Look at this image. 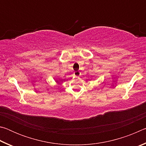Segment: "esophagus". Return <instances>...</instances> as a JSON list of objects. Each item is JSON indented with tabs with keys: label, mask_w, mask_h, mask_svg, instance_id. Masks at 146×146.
<instances>
[{
	"label": "esophagus",
	"mask_w": 146,
	"mask_h": 146,
	"mask_svg": "<svg viewBox=\"0 0 146 146\" xmlns=\"http://www.w3.org/2000/svg\"><path fill=\"white\" fill-rule=\"evenodd\" d=\"M74 75L76 76H80V71H75V72H74Z\"/></svg>",
	"instance_id": "34e87169"
}]
</instances>
